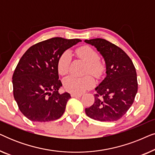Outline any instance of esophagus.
Here are the masks:
<instances>
[{
	"label": "esophagus",
	"mask_w": 155,
	"mask_h": 155,
	"mask_svg": "<svg viewBox=\"0 0 155 155\" xmlns=\"http://www.w3.org/2000/svg\"><path fill=\"white\" fill-rule=\"evenodd\" d=\"M82 96L81 94H75V93H72L71 97H80Z\"/></svg>",
	"instance_id": "34e87169"
}]
</instances>
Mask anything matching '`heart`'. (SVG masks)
Returning <instances> with one entry per match:
<instances>
[{
  "instance_id": "1",
  "label": "heart",
  "mask_w": 155,
  "mask_h": 155,
  "mask_svg": "<svg viewBox=\"0 0 155 155\" xmlns=\"http://www.w3.org/2000/svg\"><path fill=\"white\" fill-rule=\"evenodd\" d=\"M76 54L80 59L87 64L86 74H91L94 77L100 78L104 71V65L99 61V55L90 46H84L78 48ZM71 58L68 51L63 52L59 56L57 62V70L59 75H65L68 73ZM63 87L68 92L80 94L94 86L95 82L91 76L75 78L68 76L63 80Z\"/></svg>"
}]
</instances>
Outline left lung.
I'll use <instances>...</instances> for the list:
<instances>
[{
	"instance_id": "1",
	"label": "left lung",
	"mask_w": 155,
	"mask_h": 155,
	"mask_svg": "<svg viewBox=\"0 0 155 155\" xmlns=\"http://www.w3.org/2000/svg\"><path fill=\"white\" fill-rule=\"evenodd\" d=\"M94 46L104 58L107 77L95 88L94 102L85 113L99 121H115L128 111L137 92L135 68L124 51L107 40H84Z\"/></svg>"
}]
</instances>
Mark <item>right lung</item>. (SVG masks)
<instances>
[{
  "label": "right lung",
  "mask_w": 155,
  "mask_h": 155,
  "mask_svg": "<svg viewBox=\"0 0 155 155\" xmlns=\"http://www.w3.org/2000/svg\"><path fill=\"white\" fill-rule=\"evenodd\" d=\"M81 40L54 37L31 46L23 54L12 75L13 95L29 120H56L65 112L71 95L60 94L57 62L59 56Z\"/></svg>",
  "instance_id": "right-lung-1"
}]
</instances>
